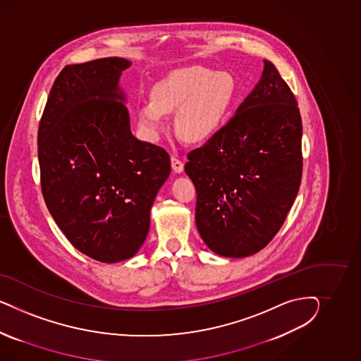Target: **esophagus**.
Returning <instances> with one entry per match:
<instances>
[{
  "mask_svg": "<svg viewBox=\"0 0 361 361\" xmlns=\"http://www.w3.org/2000/svg\"><path fill=\"white\" fill-rule=\"evenodd\" d=\"M171 163H172V169H173L175 173H181L184 171V163L178 157L172 156L171 157Z\"/></svg>",
  "mask_w": 361,
  "mask_h": 361,
  "instance_id": "obj_1",
  "label": "esophagus"
}]
</instances>
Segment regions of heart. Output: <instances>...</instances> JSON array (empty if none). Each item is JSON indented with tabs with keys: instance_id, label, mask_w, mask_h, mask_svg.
<instances>
[{
	"instance_id": "heart-1",
	"label": "heart",
	"mask_w": 361,
	"mask_h": 361,
	"mask_svg": "<svg viewBox=\"0 0 361 361\" xmlns=\"http://www.w3.org/2000/svg\"><path fill=\"white\" fill-rule=\"evenodd\" d=\"M234 94L229 73L201 66L177 68L153 87L152 102L139 106L140 128L154 136L165 128L164 114L180 111L177 132L188 142H204L219 130Z\"/></svg>"
}]
</instances>
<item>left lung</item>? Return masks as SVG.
Masks as SVG:
<instances>
[{"label":"left lung","instance_id":"1","mask_svg":"<svg viewBox=\"0 0 361 361\" xmlns=\"http://www.w3.org/2000/svg\"><path fill=\"white\" fill-rule=\"evenodd\" d=\"M303 171L302 118L275 66L233 118L188 153L196 225L212 252L243 258L273 240L295 201Z\"/></svg>","mask_w":361,"mask_h":361}]
</instances>
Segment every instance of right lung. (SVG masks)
Listing matches in <instances>:
<instances>
[{
  "label": "right lung",
  "mask_w": 361,
  "mask_h": 361,
  "mask_svg": "<svg viewBox=\"0 0 361 361\" xmlns=\"http://www.w3.org/2000/svg\"><path fill=\"white\" fill-rule=\"evenodd\" d=\"M109 56L59 73L38 128L46 207L66 238L99 262H121L142 247L154 197L171 173L164 148L132 135L121 73Z\"/></svg>",
  "instance_id": "add662e5"
}]
</instances>
